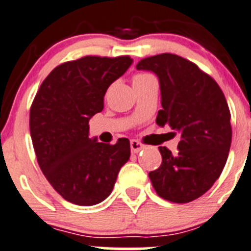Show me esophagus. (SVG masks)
Wrapping results in <instances>:
<instances>
[{"label":"esophagus","instance_id":"obj_1","mask_svg":"<svg viewBox=\"0 0 251 251\" xmlns=\"http://www.w3.org/2000/svg\"><path fill=\"white\" fill-rule=\"evenodd\" d=\"M130 147H131V151H132V153H138V151H141L142 149L144 148V144H142L141 142H138L136 140H131Z\"/></svg>","mask_w":251,"mask_h":251}]
</instances>
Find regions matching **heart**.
<instances>
[{
	"label": "heart",
	"mask_w": 251,
	"mask_h": 251,
	"mask_svg": "<svg viewBox=\"0 0 251 251\" xmlns=\"http://www.w3.org/2000/svg\"><path fill=\"white\" fill-rule=\"evenodd\" d=\"M149 78H154L151 74H147V73H137V74L133 75V83L143 82V81L149 80Z\"/></svg>",
	"instance_id": "obj_1"
}]
</instances>
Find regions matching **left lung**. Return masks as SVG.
<instances>
[{"label": "left lung", "mask_w": 251, "mask_h": 251, "mask_svg": "<svg viewBox=\"0 0 251 251\" xmlns=\"http://www.w3.org/2000/svg\"><path fill=\"white\" fill-rule=\"evenodd\" d=\"M136 68L159 78L163 109L156 124L181 133L176 154L159 147L163 161L149 173L151 184L165 201H196L211 188L228 158L231 113L224 92L198 65L171 53L144 58Z\"/></svg>", "instance_id": "obj_1"}]
</instances>
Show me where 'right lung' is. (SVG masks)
Listing matches in <instances>:
<instances>
[{"label": "right lung", "mask_w": 251, "mask_h": 251, "mask_svg": "<svg viewBox=\"0 0 251 251\" xmlns=\"http://www.w3.org/2000/svg\"><path fill=\"white\" fill-rule=\"evenodd\" d=\"M132 64L130 55H86L55 67L30 108L37 163L50 186L73 204L90 206L109 197L130 141L105 144L88 137V121L104 107L108 87Z\"/></svg>", "instance_id": "1"}]
</instances>
